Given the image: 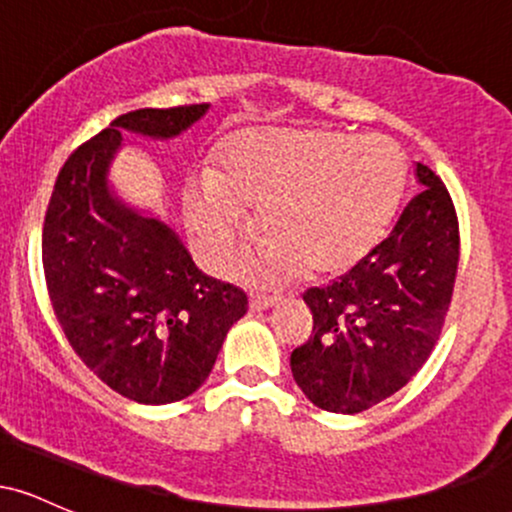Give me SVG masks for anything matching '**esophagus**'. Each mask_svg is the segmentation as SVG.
Returning a JSON list of instances; mask_svg holds the SVG:
<instances>
[{"mask_svg": "<svg viewBox=\"0 0 512 512\" xmlns=\"http://www.w3.org/2000/svg\"><path fill=\"white\" fill-rule=\"evenodd\" d=\"M276 301H279V296H274V293H250V310H264Z\"/></svg>", "mask_w": 512, "mask_h": 512, "instance_id": "esophagus-1", "label": "esophagus"}]
</instances>
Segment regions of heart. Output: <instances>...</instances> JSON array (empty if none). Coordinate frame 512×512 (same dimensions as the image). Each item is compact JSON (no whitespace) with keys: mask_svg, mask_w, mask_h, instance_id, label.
<instances>
[{"mask_svg":"<svg viewBox=\"0 0 512 512\" xmlns=\"http://www.w3.org/2000/svg\"><path fill=\"white\" fill-rule=\"evenodd\" d=\"M404 182L407 158L385 134L245 129L226 144L214 178L187 185L185 214L214 264L238 255L243 211L257 209L274 269L337 274L375 248Z\"/></svg>","mask_w":512,"mask_h":512,"instance_id":"b5f03b06","label":"heart"}]
</instances>
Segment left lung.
<instances>
[{"label": "left lung", "instance_id": "obj_1", "mask_svg": "<svg viewBox=\"0 0 512 512\" xmlns=\"http://www.w3.org/2000/svg\"><path fill=\"white\" fill-rule=\"evenodd\" d=\"M411 197L383 243L303 301L308 342L291 354L293 380L315 407L358 414L395 395L431 356L448 317L460 223L443 180L416 163Z\"/></svg>", "mask_w": 512, "mask_h": 512}]
</instances>
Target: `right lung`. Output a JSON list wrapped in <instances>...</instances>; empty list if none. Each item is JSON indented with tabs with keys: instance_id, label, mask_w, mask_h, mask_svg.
<instances>
[{
	"instance_id": "obj_1",
	"label": "right lung",
	"mask_w": 512,
	"mask_h": 512,
	"mask_svg": "<svg viewBox=\"0 0 512 512\" xmlns=\"http://www.w3.org/2000/svg\"><path fill=\"white\" fill-rule=\"evenodd\" d=\"M207 103L142 108L115 117L72 151L43 223V269L64 337L93 375L139 404L190 397L214 368L248 296L211 279L180 238L110 195L108 166L122 129L168 139Z\"/></svg>"
}]
</instances>
